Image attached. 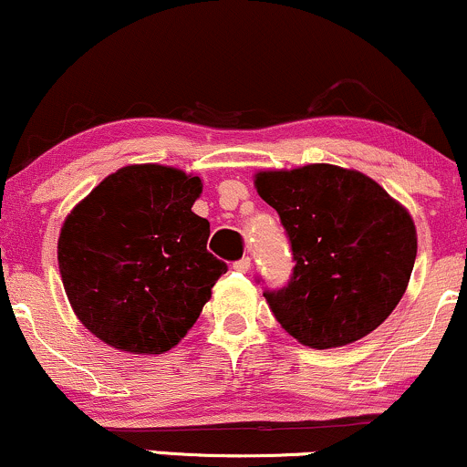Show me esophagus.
<instances>
[{"instance_id": "obj_1", "label": "esophagus", "mask_w": 467, "mask_h": 467, "mask_svg": "<svg viewBox=\"0 0 467 467\" xmlns=\"http://www.w3.org/2000/svg\"><path fill=\"white\" fill-rule=\"evenodd\" d=\"M233 267H234V270H237V272H248V270H250V256H244V259L234 261Z\"/></svg>"}]
</instances>
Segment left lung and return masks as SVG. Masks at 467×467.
<instances>
[{
    "label": "left lung",
    "instance_id": "8db88e82",
    "mask_svg": "<svg viewBox=\"0 0 467 467\" xmlns=\"http://www.w3.org/2000/svg\"><path fill=\"white\" fill-rule=\"evenodd\" d=\"M254 184L292 248L287 285L264 292L283 329L312 349H329L382 325L415 265L409 213L378 182L334 164L267 171Z\"/></svg>",
    "mask_w": 467,
    "mask_h": 467
}]
</instances>
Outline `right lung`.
Masks as SVG:
<instances>
[{
	"label": "right lung",
	"instance_id": "obj_1",
	"mask_svg": "<svg viewBox=\"0 0 467 467\" xmlns=\"http://www.w3.org/2000/svg\"><path fill=\"white\" fill-rule=\"evenodd\" d=\"M202 180L136 164L100 182L69 213L58 270L78 320L130 353H164L200 318L228 270L206 250L211 223L191 211Z\"/></svg>",
	"mask_w": 467,
	"mask_h": 467
}]
</instances>
